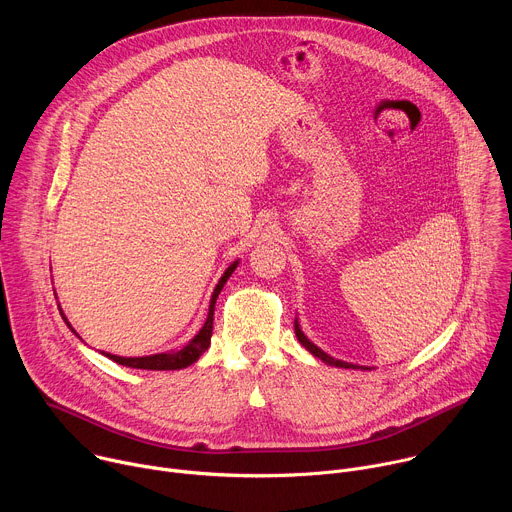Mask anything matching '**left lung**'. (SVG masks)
I'll return each mask as SVG.
<instances>
[{
	"label": "left lung",
	"mask_w": 512,
	"mask_h": 512,
	"mask_svg": "<svg viewBox=\"0 0 512 512\" xmlns=\"http://www.w3.org/2000/svg\"><path fill=\"white\" fill-rule=\"evenodd\" d=\"M296 336H298V340L302 342V346H306L314 356H318V358H320V360H324L326 364H332V367H340V369H360V367H356V364L342 362V360H336V358L328 356L322 348H318L314 342H310V340L304 336V332H302V328H300V324H298V322H296Z\"/></svg>",
	"instance_id": "left-lung-1"
}]
</instances>
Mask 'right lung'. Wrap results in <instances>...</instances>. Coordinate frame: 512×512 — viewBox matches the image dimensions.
<instances>
[{
  "mask_svg": "<svg viewBox=\"0 0 512 512\" xmlns=\"http://www.w3.org/2000/svg\"><path fill=\"white\" fill-rule=\"evenodd\" d=\"M237 263L235 261L227 271L225 275L221 277V281L216 283L214 291H212V298H210V308H208V318L204 322V326L200 328V332L186 344L182 346L180 350H172V352H160V354H152V356H139V358H125V356H115V354H105L107 358L115 360L117 364H123V367H131V369H143V371H178V369H186L188 364L196 362L202 352H206V348L210 346V336H212V320H214V304H216V298L218 294H221L223 285L227 283V279L231 277V273L237 269ZM62 314V312H60ZM64 318V314H62ZM66 322V318H64ZM68 324V322H66ZM70 328V324H68ZM75 332V330H72Z\"/></svg>",
  "mask_w": 512,
  "mask_h": 512,
  "instance_id": "add662e5",
  "label": "right lung"
}]
</instances>
